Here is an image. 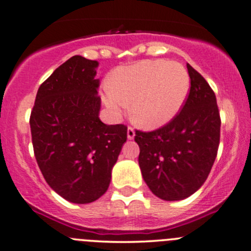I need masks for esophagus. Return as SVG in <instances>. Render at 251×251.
Here are the masks:
<instances>
[{
	"label": "esophagus",
	"instance_id": "1",
	"mask_svg": "<svg viewBox=\"0 0 251 251\" xmlns=\"http://www.w3.org/2000/svg\"><path fill=\"white\" fill-rule=\"evenodd\" d=\"M134 136H136V132H134V130L132 127H128L127 128V138L128 139H133Z\"/></svg>",
	"mask_w": 251,
	"mask_h": 251
}]
</instances>
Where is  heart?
Instances as JSON below:
<instances>
[{
    "mask_svg": "<svg viewBox=\"0 0 251 251\" xmlns=\"http://www.w3.org/2000/svg\"><path fill=\"white\" fill-rule=\"evenodd\" d=\"M189 89L191 77L183 65L164 59L144 60L118 69L104 88L103 101L114 115H120L132 102V119L145 128H158L180 113Z\"/></svg>",
    "mask_w": 251,
    "mask_h": 251,
    "instance_id": "heart-1",
    "label": "heart"
}]
</instances>
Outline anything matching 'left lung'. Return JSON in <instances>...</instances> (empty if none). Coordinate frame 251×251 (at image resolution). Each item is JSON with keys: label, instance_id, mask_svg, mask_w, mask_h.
Segmentation results:
<instances>
[{"label": "left lung", "instance_id": "obj_1", "mask_svg": "<svg viewBox=\"0 0 251 251\" xmlns=\"http://www.w3.org/2000/svg\"><path fill=\"white\" fill-rule=\"evenodd\" d=\"M191 89L180 113L151 132L136 131L138 163L150 191L167 201L194 194L210 174L220 139V117L214 92L187 64Z\"/></svg>", "mask_w": 251, "mask_h": 251}]
</instances>
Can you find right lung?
Segmentation results:
<instances>
[{"mask_svg":"<svg viewBox=\"0 0 251 251\" xmlns=\"http://www.w3.org/2000/svg\"><path fill=\"white\" fill-rule=\"evenodd\" d=\"M99 63L74 56L40 85L29 125L41 174L57 194L89 203L108 189L112 168L127 139L123 124L99 118Z\"/></svg>","mask_w":251,"mask_h":251,"instance_id":"obj_1","label":"right lung"}]
</instances>
